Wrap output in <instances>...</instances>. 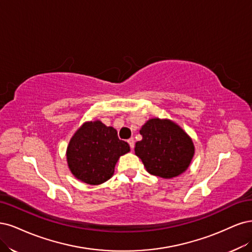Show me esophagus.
Returning a JSON list of instances; mask_svg holds the SVG:
<instances>
[{
  "label": "esophagus",
  "instance_id": "obj_1",
  "mask_svg": "<svg viewBox=\"0 0 252 252\" xmlns=\"http://www.w3.org/2000/svg\"><path fill=\"white\" fill-rule=\"evenodd\" d=\"M127 143L129 144V147H131V149H134V144H135L134 138H129V139L127 140Z\"/></svg>",
  "mask_w": 252,
  "mask_h": 252
}]
</instances>
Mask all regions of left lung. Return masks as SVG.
<instances>
[{"instance_id": "obj_1", "label": "left lung", "mask_w": 252, "mask_h": 252, "mask_svg": "<svg viewBox=\"0 0 252 252\" xmlns=\"http://www.w3.org/2000/svg\"><path fill=\"white\" fill-rule=\"evenodd\" d=\"M140 134L142 140L135 144V155L139 157L148 173L163 179L180 176L190 165L194 155L192 139L173 120L151 118Z\"/></svg>"}]
</instances>
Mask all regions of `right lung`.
<instances>
[{"label": "right lung", "mask_w": 252, "mask_h": 252, "mask_svg": "<svg viewBox=\"0 0 252 252\" xmlns=\"http://www.w3.org/2000/svg\"><path fill=\"white\" fill-rule=\"evenodd\" d=\"M129 151V145L119 139L114 127L95 120L87 121L72 136L66 156L76 179L99 185L114 175L118 159Z\"/></svg>", "instance_id": "1"}]
</instances>
